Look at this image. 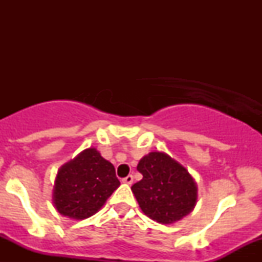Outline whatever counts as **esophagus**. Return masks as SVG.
Wrapping results in <instances>:
<instances>
[{"instance_id": "1", "label": "esophagus", "mask_w": 262, "mask_h": 262, "mask_svg": "<svg viewBox=\"0 0 262 262\" xmlns=\"http://www.w3.org/2000/svg\"><path fill=\"white\" fill-rule=\"evenodd\" d=\"M122 181L124 182V183H128V185H132V183H133V176L128 175L127 177H124V179H123Z\"/></svg>"}]
</instances>
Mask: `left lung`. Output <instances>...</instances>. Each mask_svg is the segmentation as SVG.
Returning a JSON list of instances; mask_svg holds the SVG:
<instances>
[{
    "mask_svg": "<svg viewBox=\"0 0 262 262\" xmlns=\"http://www.w3.org/2000/svg\"><path fill=\"white\" fill-rule=\"evenodd\" d=\"M137 169L143 179L132 186V191L149 218L171 224L192 212L197 185L181 164L165 152L152 151L141 159Z\"/></svg>",
    "mask_w": 262,
    "mask_h": 262,
    "instance_id": "1",
    "label": "left lung"
}]
</instances>
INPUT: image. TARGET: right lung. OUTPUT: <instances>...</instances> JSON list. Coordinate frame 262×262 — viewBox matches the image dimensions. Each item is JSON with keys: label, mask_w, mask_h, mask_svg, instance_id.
<instances>
[{"label": "right lung", "mask_w": 262, "mask_h": 262, "mask_svg": "<svg viewBox=\"0 0 262 262\" xmlns=\"http://www.w3.org/2000/svg\"><path fill=\"white\" fill-rule=\"evenodd\" d=\"M119 185L113 165L95 148L86 149L59 169L53 192L54 206L65 217L77 221L89 218Z\"/></svg>", "instance_id": "add662e5"}]
</instances>
